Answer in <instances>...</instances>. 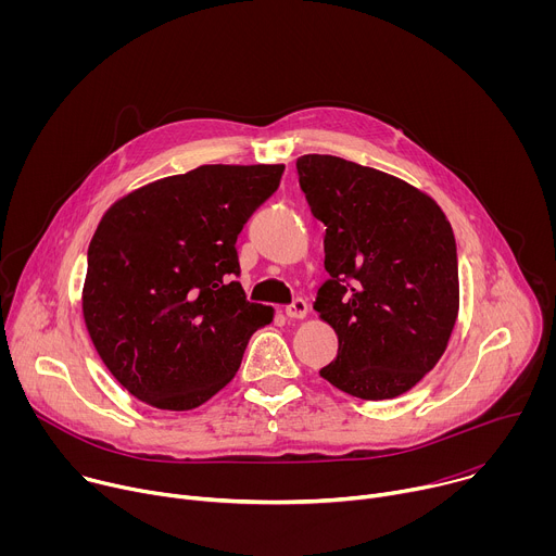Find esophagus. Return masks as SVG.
Wrapping results in <instances>:
<instances>
[{
  "mask_svg": "<svg viewBox=\"0 0 556 556\" xmlns=\"http://www.w3.org/2000/svg\"><path fill=\"white\" fill-rule=\"evenodd\" d=\"M307 314V301L296 296L290 305H286V316L288 319H303V316Z\"/></svg>",
  "mask_w": 556,
  "mask_h": 556,
  "instance_id": "obj_1",
  "label": "esophagus"
}]
</instances>
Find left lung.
I'll use <instances>...</instances> for the list:
<instances>
[{
    "label": "left lung",
    "mask_w": 556,
    "mask_h": 556,
    "mask_svg": "<svg viewBox=\"0 0 556 556\" xmlns=\"http://www.w3.org/2000/svg\"><path fill=\"white\" fill-rule=\"evenodd\" d=\"M301 191L326 224L328 281L314 309L339 337L319 374L363 401L409 391L435 367L457 307V251L442 208L416 187L337 155L296 161Z\"/></svg>",
    "instance_id": "obj_1"
}]
</instances>
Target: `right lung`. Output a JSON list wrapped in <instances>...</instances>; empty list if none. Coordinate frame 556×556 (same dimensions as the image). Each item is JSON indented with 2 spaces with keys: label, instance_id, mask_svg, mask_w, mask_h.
I'll return each mask as SVG.
<instances>
[{
  "label": "right lung",
  "instance_id": "right-lung-1",
  "mask_svg": "<svg viewBox=\"0 0 556 556\" xmlns=\"http://www.w3.org/2000/svg\"><path fill=\"white\" fill-rule=\"evenodd\" d=\"M283 165H202L118 200L88 249L84 319L112 376L169 412L206 403L273 321L240 286L237 235Z\"/></svg>",
  "mask_w": 556,
  "mask_h": 556
}]
</instances>
